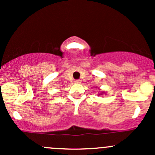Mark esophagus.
I'll return each instance as SVG.
<instances>
[{
    "label": "esophagus",
    "instance_id": "1",
    "mask_svg": "<svg viewBox=\"0 0 155 155\" xmlns=\"http://www.w3.org/2000/svg\"><path fill=\"white\" fill-rule=\"evenodd\" d=\"M75 82H76V84H80L81 83V81L79 80V79H77V80L75 81Z\"/></svg>",
    "mask_w": 155,
    "mask_h": 155
}]
</instances>
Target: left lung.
I'll return each instance as SVG.
<instances>
[{
	"mask_svg": "<svg viewBox=\"0 0 155 155\" xmlns=\"http://www.w3.org/2000/svg\"><path fill=\"white\" fill-rule=\"evenodd\" d=\"M104 92H102V94H104Z\"/></svg>",
	"mask_w": 155,
	"mask_h": 155,
	"instance_id": "left-lung-1",
	"label": "left lung"
}]
</instances>
